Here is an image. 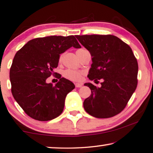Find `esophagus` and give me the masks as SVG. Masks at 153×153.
I'll use <instances>...</instances> for the list:
<instances>
[{
  "instance_id": "obj_1",
  "label": "esophagus",
  "mask_w": 153,
  "mask_h": 153,
  "mask_svg": "<svg viewBox=\"0 0 153 153\" xmlns=\"http://www.w3.org/2000/svg\"><path fill=\"white\" fill-rule=\"evenodd\" d=\"M82 85H83V84L82 83H75V86H76V88H81Z\"/></svg>"
}]
</instances>
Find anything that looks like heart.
Wrapping results in <instances>:
<instances>
[{"instance_id":"b5f03b06","label":"heart","mask_w":153,"mask_h":153,"mask_svg":"<svg viewBox=\"0 0 153 153\" xmlns=\"http://www.w3.org/2000/svg\"><path fill=\"white\" fill-rule=\"evenodd\" d=\"M87 51V50L84 49V48H81L78 50H76V54L79 57H80V55L82 53ZM62 58H63V55H61L60 58H59V61H61ZM83 72L81 71H77V70H73L71 69H67L63 73V76L65 79H69L72 81H80L82 76H83Z\"/></svg>"}]
</instances>
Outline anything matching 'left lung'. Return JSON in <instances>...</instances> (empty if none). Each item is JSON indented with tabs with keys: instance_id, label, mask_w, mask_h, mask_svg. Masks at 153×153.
<instances>
[{
	"instance_id": "left-lung-1",
	"label": "left lung",
	"mask_w": 153,
	"mask_h": 153,
	"mask_svg": "<svg viewBox=\"0 0 153 153\" xmlns=\"http://www.w3.org/2000/svg\"><path fill=\"white\" fill-rule=\"evenodd\" d=\"M89 51L92 63L88 77L91 81L103 79L101 87L86 83L91 95L83 108L96 118H110L126 108L137 85L138 63L128 44L113 35H76Z\"/></svg>"
}]
</instances>
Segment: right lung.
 Here are the masks:
<instances>
[{
    "mask_svg": "<svg viewBox=\"0 0 153 153\" xmlns=\"http://www.w3.org/2000/svg\"><path fill=\"white\" fill-rule=\"evenodd\" d=\"M71 47L81 48L74 36H50L30 40L15 54L10 71L12 93L31 118L50 121L63 112L65 97L75 85L54 70L60 54ZM52 74L59 79L55 86L46 83Z\"/></svg>",
    "mask_w": 153,
    "mask_h": 153,
    "instance_id": "add662e5",
    "label": "right lung"
}]
</instances>
